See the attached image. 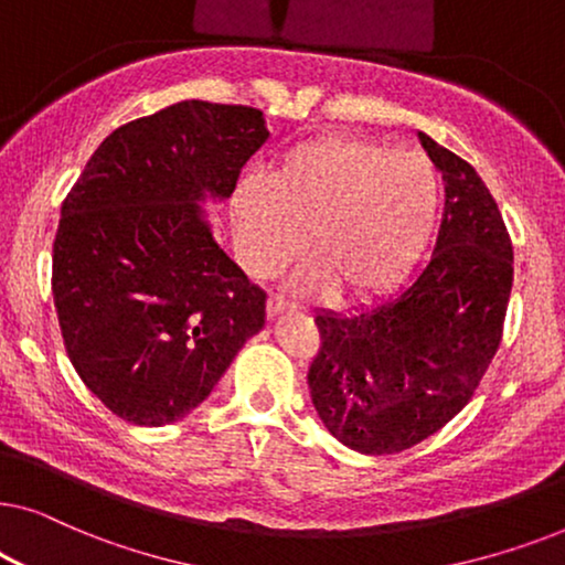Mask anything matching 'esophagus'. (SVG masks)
Returning a JSON list of instances; mask_svg holds the SVG:
<instances>
[{"label":"esophagus","instance_id":"esophagus-1","mask_svg":"<svg viewBox=\"0 0 565 565\" xmlns=\"http://www.w3.org/2000/svg\"><path fill=\"white\" fill-rule=\"evenodd\" d=\"M288 308H296V303H290L288 298L277 296V292H273V296L267 298V313H269V316H277V313L288 311Z\"/></svg>","mask_w":565,"mask_h":565}]
</instances>
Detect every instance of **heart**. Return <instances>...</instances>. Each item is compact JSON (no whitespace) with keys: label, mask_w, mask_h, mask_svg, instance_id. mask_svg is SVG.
<instances>
[{"label":"heart","mask_w":565,"mask_h":565,"mask_svg":"<svg viewBox=\"0 0 565 565\" xmlns=\"http://www.w3.org/2000/svg\"><path fill=\"white\" fill-rule=\"evenodd\" d=\"M439 203L435 167L419 153L331 138L303 143L277 164L269 184L236 195L242 254L254 275H273L303 252V290H381L412 265Z\"/></svg>","instance_id":"obj_1"}]
</instances>
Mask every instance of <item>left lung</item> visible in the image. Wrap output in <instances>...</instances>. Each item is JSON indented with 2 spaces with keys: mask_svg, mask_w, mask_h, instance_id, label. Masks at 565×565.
<instances>
[{
  "mask_svg": "<svg viewBox=\"0 0 565 565\" xmlns=\"http://www.w3.org/2000/svg\"><path fill=\"white\" fill-rule=\"evenodd\" d=\"M443 172L435 252L398 296L316 313L308 388L323 427L365 455H393L443 429L473 398L501 344L514 280L512 238L466 159L419 134Z\"/></svg>",
  "mask_w": 565,
  "mask_h": 565,
  "instance_id": "8db88e82",
  "label": "left lung"
}]
</instances>
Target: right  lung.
I'll list each match as a JSON object with an SVG mask.
<instances>
[{
	"label": "right lung",
	"mask_w": 565,
	"mask_h": 565,
	"mask_svg": "<svg viewBox=\"0 0 565 565\" xmlns=\"http://www.w3.org/2000/svg\"><path fill=\"white\" fill-rule=\"evenodd\" d=\"M267 136L257 107L184 99L113 130L68 190L53 306L74 370L122 422L188 416L265 327V290L198 203L231 198Z\"/></svg>",
	"instance_id": "add662e5"
}]
</instances>
